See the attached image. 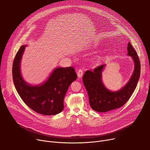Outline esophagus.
<instances>
[{
  "label": "esophagus",
  "mask_w": 150,
  "mask_h": 150,
  "mask_svg": "<svg viewBox=\"0 0 150 150\" xmlns=\"http://www.w3.org/2000/svg\"><path fill=\"white\" fill-rule=\"evenodd\" d=\"M83 71H82V69H79L78 71V72H77V75H78V78H82V75H83Z\"/></svg>",
  "instance_id": "34e87169"
}]
</instances>
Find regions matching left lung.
<instances>
[{"label": "left lung", "mask_w": 150, "mask_h": 150, "mask_svg": "<svg viewBox=\"0 0 150 150\" xmlns=\"http://www.w3.org/2000/svg\"><path fill=\"white\" fill-rule=\"evenodd\" d=\"M127 55L131 56L135 63L134 73L129 82L121 90L112 92L107 89L101 81V75L105 65L96 67L94 71H87L82 81L86 88L91 108L98 112H107L121 108L131 97L137 87L140 76L141 64L138 54L130 42L127 44Z\"/></svg>", "instance_id": "obj_1"}]
</instances>
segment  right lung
Instances as JSON below:
<instances>
[{
    "mask_svg": "<svg viewBox=\"0 0 150 150\" xmlns=\"http://www.w3.org/2000/svg\"><path fill=\"white\" fill-rule=\"evenodd\" d=\"M26 46H21L13 60L12 76L15 88L23 101L34 112L44 115H54L63 108V100L70 84L77 79L73 67L57 68L42 84L28 85L20 72V64Z\"/></svg>",
    "mask_w": 150,
    "mask_h": 150,
    "instance_id": "add662e5",
    "label": "right lung"
}]
</instances>
